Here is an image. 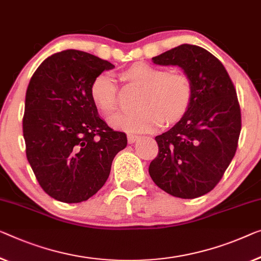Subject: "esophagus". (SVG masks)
Segmentation results:
<instances>
[{"mask_svg": "<svg viewBox=\"0 0 261 261\" xmlns=\"http://www.w3.org/2000/svg\"><path fill=\"white\" fill-rule=\"evenodd\" d=\"M139 139V137L138 136H136V135H127V142H129V144H134L136 141H138Z\"/></svg>", "mask_w": 261, "mask_h": 261, "instance_id": "esophagus-1", "label": "esophagus"}]
</instances>
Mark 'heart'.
Segmentation results:
<instances>
[{"label": "heart", "instance_id": "obj_1", "mask_svg": "<svg viewBox=\"0 0 261 261\" xmlns=\"http://www.w3.org/2000/svg\"><path fill=\"white\" fill-rule=\"evenodd\" d=\"M124 80L143 88L137 99V111L117 114L109 119L111 126L132 134L150 132L164 120L172 123L188 110L192 99L191 81L184 73L146 63L132 65L123 73ZM91 99L103 115H110L117 107V87L111 72L97 75L90 87Z\"/></svg>", "mask_w": 261, "mask_h": 261}]
</instances>
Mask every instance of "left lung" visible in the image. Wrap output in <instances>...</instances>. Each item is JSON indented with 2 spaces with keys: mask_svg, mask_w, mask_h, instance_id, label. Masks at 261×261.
Segmentation results:
<instances>
[{
  "mask_svg": "<svg viewBox=\"0 0 261 261\" xmlns=\"http://www.w3.org/2000/svg\"><path fill=\"white\" fill-rule=\"evenodd\" d=\"M152 62L179 67L193 92L179 122L155 137L159 152L150 177L173 197L204 196L219 182L238 146L242 114L234 85L221 62L201 46L178 45Z\"/></svg>",
  "mask_w": 261,
  "mask_h": 261,
  "instance_id": "obj_1",
  "label": "left lung"
}]
</instances>
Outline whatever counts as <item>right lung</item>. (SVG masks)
I'll return each mask as SVG.
<instances>
[{"label":"right lung","instance_id":"obj_1","mask_svg":"<svg viewBox=\"0 0 261 261\" xmlns=\"http://www.w3.org/2000/svg\"><path fill=\"white\" fill-rule=\"evenodd\" d=\"M115 65L68 49L42 62L25 93L23 137L41 188L63 203L88 200L106 184L124 132L99 117L90 96L97 75Z\"/></svg>","mask_w":261,"mask_h":261}]
</instances>
